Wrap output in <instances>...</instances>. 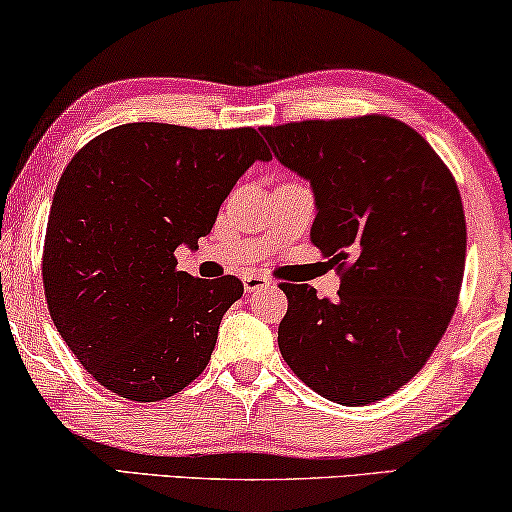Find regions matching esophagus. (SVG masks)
<instances>
[{"mask_svg":"<svg viewBox=\"0 0 512 512\" xmlns=\"http://www.w3.org/2000/svg\"><path fill=\"white\" fill-rule=\"evenodd\" d=\"M266 287H271V280L262 276V273L253 271L243 276V290L246 292H259V290H266Z\"/></svg>","mask_w":512,"mask_h":512,"instance_id":"esophagus-1","label":"esophagus"}]
</instances>
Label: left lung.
<instances>
[{"mask_svg": "<svg viewBox=\"0 0 512 512\" xmlns=\"http://www.w3.org/2000/svg\"><path fill=\"white\" fill-rule=\"evenodd\" d=\"M276 160L311 183V241L343 269L338 299L280 285V355L304 383L343 406L406 385L457 308L466 220L434 148L387 115L259 129Z\"/></svg>", "mask_w": 512, "mask_h": 512, "instance_id": "1", "label": "left lung"}]
</instances>
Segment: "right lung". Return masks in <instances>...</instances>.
I'll use <instances>...</instances> for the list:
<instances>
[{
	"label": "right lung",
	"instance_id": "add662e5",
	"mask_svg": "<svg viewBox=\"0 0 512 512\" xmlns=\"http://www.w3.org/2000/svg\"><path fill=\"white\" fill-rule=\"evenodd\" d=\"M257 160L271 153L253 127L129 122L67 164L48 215L43 290L64 343L106 390L160 401L206 369L243 283L178 271L176 248H199Z\"/></svg>",
	"mask_w": 512,
	"mask_h": 512
}]
</instances>
